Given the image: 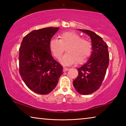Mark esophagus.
Masks as SVG:
<instances>
[{
	"mask_svg": "<svg viewBox=\"0 0 126 126\" xmlns=\"http://www.w3.org/2000/svg\"><path fill=\"white\" fill-rule=\"evenodd\" d=\"M69 68H68L63 67V72H66V71H68V70H69Z\"/></svg>",
	"mask_w": 126,
	"mask_h": 126,
	"instance_id": "esophagus-1",
	"label": "esophagus"
}]
</instances>
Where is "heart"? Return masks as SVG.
<instances>
[{"label": "heart", "instance_id": "obj_1", "mask_svg": "<svg viewBox=\"0 0 126 126\" xmlns=\"http://www.w3.org/2000/svg\"><path fill=\"white\" fill-rule=\"evenodd\" d=\"M59 39L52 38L49 42V48L55 58L61 59L66 48L67 53L62 59L64 64H80L84 63L91 54L92 44L88 40L82 38L75 32L62 33Z\"/></svg>", "mask_w": 126, "mask_h": 126}]
</instances>
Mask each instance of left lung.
<instances>
[{"instance_id":"1","label":"left lung","mask_w":126,"mask_h":126,"mask_svg":"<svg viewBox=\"0 0 126 126\" xmlns=\"http://www.w3.org/2000/svg\"><path fill=\"white\" fill-rule=\"evenodd\" d=\"M91 38L92 52L89 60L78 68V76L73 82L78 92L83 95L93 93L99 89L109 64L108 46L93 32L78 29Z\"/></svg>"}]
</instances>
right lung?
Masks as SVG:
<instances>
[{
    "mask_svg": "<svg viewBox=\"0 0 126 126\" xmlns=\"http://www.w3.org/2000/svg\"><path fill=\"white\" fill-rule=\"evenodd\" d=\"M59 28L32 31L23 38L19 48V73L28 88L39 94L51 92L62 74L63 67L51 54L49 42Z\"/></svg>",
    "mask_w": 126,
    "mask_h": 126,
    "instance_id": "1",
    "label": "right lung"
}]
</instances>
